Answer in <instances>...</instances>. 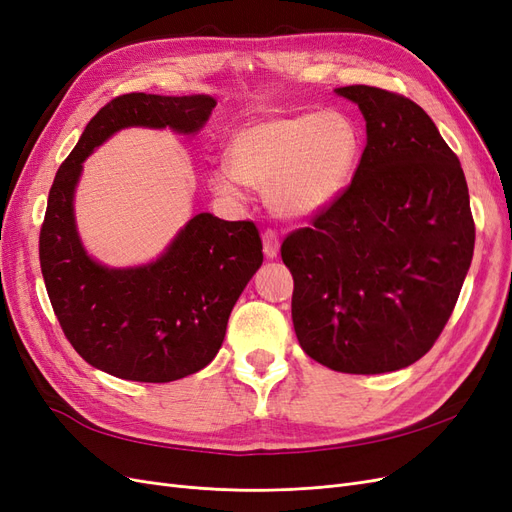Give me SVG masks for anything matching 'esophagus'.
<instances>
[{"label":"esophagus","mask_w":512,"mask_h":512,"mask_svg":"<svg viewBox=\"0 0 512 512\" xmlns=\"http://www.w3.org/2000/svg\"><path fill=\"white\" fill-rule=\"evenodd\" d=\"M262 252H265L267 258H275L280 254V237H277V232L271 228L262 232Z\"/></svg>","instance_id":"34e87169"}]
</instances>
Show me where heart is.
I'll return each instance as SVG.
<instances>
[{
  "label": "heart",
  "mask_w": 512,
  "mask_h": 512,
  "mask_svg": "<svg viewBox=\"0 0 512 512\" xmlns=\"http://www.w3.org/2000/svg\"><path fill=\"white\" fill-rule=\"evenodd\" d=\"M359 158V132L337 111L277 115L250 123L230 145V165L213 173V190L243 200L245 185L269 192L280 215L307 218L346 188Z\"/></svg>",
  "instance_id": "obj_1"
}]
</instances>
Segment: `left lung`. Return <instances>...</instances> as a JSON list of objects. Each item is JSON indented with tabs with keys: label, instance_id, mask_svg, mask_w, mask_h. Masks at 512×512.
<instances>
[{
	"label": "left lung",
	"instance_id": "obj_1",
	"mask_svg": "<svg viewBox=\"0 0 512 512\" xmlns=\"http://www.w3.org/2000/svg\"><path fill=\"white\" fill-rule=\"evenodd\" d=\"M359 104L367 145L352 181L282 243L292 324L342 374L416 363L451 318L474 254L468 183L436 123L410 98L335 89Z\"/></svg>",
	"mask_w": 512,
	"mask_h": 512
}]
</instances>
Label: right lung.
I'll use <instances>...</instances> for the list:
<instances>
[{
	"instance_id": "add662e5",
	"label": "right lung",
	"mask_w": 512,
	"mask_h": 512,
	"mask_svg": "<svg viewBox=\"0 0 512 512\" xmlns=\"http://www.w3.org/2000/svg\"><path fill=\"white\" fill-rule=\"evenodd\" d=\"M209 96L123 94L104 104L59 166L40 228V267L59 327L83 359L134 382H173L218 354L232 305L262 265L254 222L198 213L147 267L106 269L76 235L72 196L83 160L128 126L196 132Z\"/></svg>"
}]
</instances>
